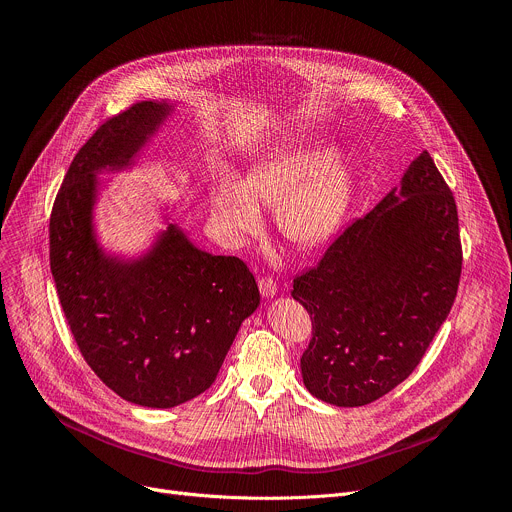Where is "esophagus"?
<instances>
[{
    "label": "esophagus",
    "mask_w": 512,
    "mask_h": 512,
    "mask_svg": "<svg viewBox=\"0 0 512 512\" xmlns=\"http://www.w3.org/2000/svg\"><path fill=\"white\" fill-rule=\"evenodd\" d=\"M259 291H261V296L265 300H269V298H273L277 294V283L271 277H261L259 279Z\"/></svg>",
    "instance_id": "34e87169"
}]
</instances>
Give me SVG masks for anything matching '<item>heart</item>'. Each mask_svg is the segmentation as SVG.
Wrapping results in <instances>:
<instances>
[{"label": "heart", "mask_w": 512, "mask_h": 512, "mask_svg": "<svg viewBox=\"0 0 512 512\" xmlns=\"http://www.w3.org/2000/svg\"><path fill=\"white\" fill-rule=\"evenodd\" d=\"M358 188V174L346 154L324 141L289 143L259 160L245 180L225 176L212 188V214L231 237L255 233L261 208L277 206L279 235L310 251L344 225Z\"/></svg>", "instance_id": "b5f03b06"}]
</instances>
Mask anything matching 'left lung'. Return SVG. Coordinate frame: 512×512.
<instances>
[{
    "mask_svg": "<svg viewBox=\"0 0 512 512\" xmlns=\"http://www.w3.org/2000/svg\"><path fill=\"white\" fill-rule=\"evenodd\" d=\"M462 247L454 196L421 152L367 216L294 279L312 318L306 389L336 407L377 401L419 364L458 294Z\"/></svg>",
    "mask_w": 512,
    "mask_h": 512,
    "instance_id": "obj_1",
    "label": "left lung"
}]
</instances>
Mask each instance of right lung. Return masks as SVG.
I'll return each instance as SVG.
<instances>
[{
  "label": "right lung",
  "instance_id": "1",
  "mask_svg": "<svg viewBox=\"0 0 512 512\" xmlns=\"http://www.w3.org/2000/svg\"><path fill=\"white\" fill-rule=\"evenodd\" d=\"M174 109L143 101L105 121L72 160L50 214V271L81 354L121 399L154 409L214 383L261 300L241 259L206 253L174 221L137 257L99 241V174L135 166Z\"/></svg>",
  "mask_w": 512,
  "mask_h": 512
}]
</instances>
